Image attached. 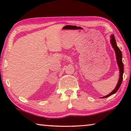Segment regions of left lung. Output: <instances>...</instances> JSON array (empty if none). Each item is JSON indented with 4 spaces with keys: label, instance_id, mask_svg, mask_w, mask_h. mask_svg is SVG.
Returning <instances> with one entry per match:
<instances>
[{
    "label": "left lung",
    "instance_id": "left-lung-1",
    "mask_svg": "<svg viewBox=\"0 0 131 131\" xmlns=\"http://www.w3.org/2000/svg\"><path fill=\"white\" fill-rule=\"evenodd\" d=\"M110 43L112 44V47L113 48V49L115 51L116 53V60H117V62L118 64V67H119V71H120V74H119V81L117 82V85L113 91H112V92H110V94L107 95L106 96H103L102 98H107L108 97L111 95H112L113 94H115V93L117 92L118 91V89H119L120 86H121L122 82V80H123V71H124V69H123V64L122 62V52L118 46L116 44V39L115 37H114V35H112L110 36Z\"/></svg>",
    "mask_w": 131,
    "mask_h": 131
}]
</instances>
